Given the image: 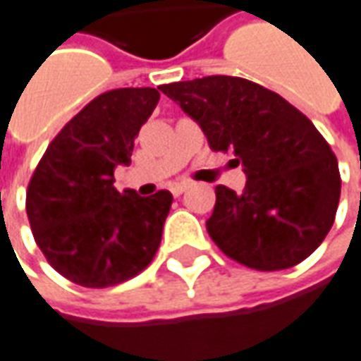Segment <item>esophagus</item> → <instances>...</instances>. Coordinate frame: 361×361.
Listing matches in <instances>:
<instances>
[{"instance_id": "34e87169", "label": "esophagus", "mask_w": 361, "mask_h": 361, "mask_svg": "<svg viewBox=\"0 0 361 361\" xmlns=\"http://www.w3.org/2000/svg\"><path fill=\"white\" fill-rule=\"evenodd\" d=\"M189 185H191V183H189V181H180V183H173L172 188H170V191H172L173 195L178 197V195H181V193H183V191H188Z\"/></svg>"}]
</instances>
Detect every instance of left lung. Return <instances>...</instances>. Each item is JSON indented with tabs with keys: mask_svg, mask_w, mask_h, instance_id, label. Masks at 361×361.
I'll use <instances>...</instances> for the list:
<instances>
[{
	"mask_svg": "<svg viewBox=\"0 0 361 361\" xmlns=\"http://www.w3.org/2000/svg\"><path fill=\"white\" fill-rule=\"evenodd\" d=\"M160 90L201 126L212 150L232 152L247 176L238 195L216 185L207 230L224 255L282 271L317 250L341 199L338 162L302 111L242 77L211 75Z\"/></svg>",
	"mask_w": 361,
	"mask_h": 361,
	"instance_id": "obj_1",
	"label": "left lung"
}]
</instances>
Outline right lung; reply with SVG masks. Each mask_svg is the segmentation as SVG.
<instances>
[{
    "instance_id": "1",
    "label": "right lung",
    "mask_w": 361,
    "mask_h": 361,
    "mask_svg": "<svg viewBox=\"0 0 361 361\" xmlns=\"http://www.w3.org/2000/svg\"><path fill=\"white\" fill-rule=\"evenodd\" d=\"M160 100L157 89H116L96 96L56 135L27 189L38 247L79 286L108 288L150 265L173 197L119 193L114 170L131 164L135 137Z\"/></svg>"
}]
</instances>
